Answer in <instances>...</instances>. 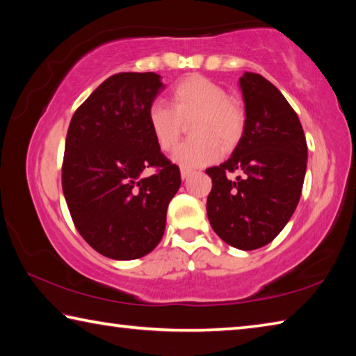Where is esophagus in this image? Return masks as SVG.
<instances>
[{"mask_svg":"<svg viewBox=\"0 0 356 356\" xmlns=\"http://www.w3.org/2000/svg\"><path fill=\"white\" fill-rule=\"evenodd\" d=\"M190 176H191V170H185V168H182V170H180V177H182L184 180L188 179Z\"/></svg>","mask_w":356,"mask_h":356,"instance_id":"obj_1","label":"esophagus"}]
</instances>
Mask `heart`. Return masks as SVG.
<instances>
[{
	"instance_id": "heart-1",
	"label": "heart",
	"mask_w": 356,
	"mask_h": 356,
	"mask_svg": "<svg viewBox=\"0 0 356 356\" xmlns=\"http://www.w3.org/2000/svg\"><path fill=\"white\" fill-rule=\"evenodd\" d=\"M195 136L176 149L172 161L185 170L215 163L222 149L232 150L242 141L246 113L225 88L202 75H188L174 84L170 106L154 102L147 110V125L161 150L170 152L190 124Z\"/></svg>"
}]
</instances>
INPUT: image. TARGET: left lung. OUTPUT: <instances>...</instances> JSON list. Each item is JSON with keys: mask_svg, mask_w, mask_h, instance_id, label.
<instances>
[{"mask_svg": "<svg viewBox=\"0 0 356 356\" xmlns=\"http://www.w3.org/2000/svg\"><path fill=\"white\" fill-rule=\"evenodd\" d=\"M246 129L231 159L206 170L212 177L207 216L234 248H262L278 236L298 206L308 146L297 113L262 75L245 72ZM237 170L241 176L229 179Z\"/></svg>", "mask_w": 356, "mask_h": 356, "instance_id": "8db88e82", "label": "left lung"}]
</instances>
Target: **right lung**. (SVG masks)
Segmentation results:
<instances>
[{"mask_svg":"<svg viewBox=\"0 0 356 356\" xmlns=\"http://www.w3.org/2000/svg\"><path fill=\"white\" fill-rule=\"evenodd\" d=\"M160 78H106L75 111L65 138L63 191L72 220L95 251L116 261L143 257L160 243L182 182L147 125L149 106L165 89ZM149 167L156 172L143 177Z\"/></svg>","mask_w":356,"mask_h":356,"instance_id":"right-lung-1","label":"right lung"}]
</instances>
